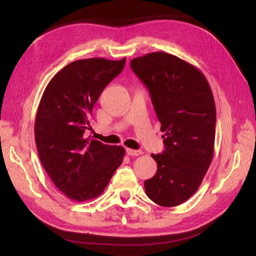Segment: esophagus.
<instances>
[{"label":"esophagus","mask_w":256,"mask_h":256,"mask_svg":"<svg viewBox=\"0 0 256 256\" xmlns=\"http://www.w3.org/2000/svg\"><path fill=\"white\" fill-rule=\"evenodd\" d=\"M126 152L128 156H140V154H142L141 150H131V148H127Z\"/></svg>","instance_id":"34e87169"}]
</instances>
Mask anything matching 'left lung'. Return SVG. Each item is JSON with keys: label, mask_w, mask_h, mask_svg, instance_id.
Listing matches in <instances>:
<instances>
[{"label": "left lung", "mask_w": 256, "mask_h": 256, "mask_svg": "<svg viewBox=\"0 0 256 256\" xmlns=\"http://www.w3.org/2000/svg\"><path fill=\"white\" fill-rule=\"evenodd\" d=\"M150 90L164 134V150L152 154L157 173L144 182L152 202L174 207L194 194L212 164L216 106L203 72L180 58L152 52L130 62Z\"/></svg>", "instance_id": "8db88e82"}]
</instances>
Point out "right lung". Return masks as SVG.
<instances>
[{"mask_svg": "<svg viewBox=\"0 0 256 256\" xmlns=\"http://www.w3.org/2000/svg\"><path fill=\"white\" fill-rule=\"evenodd\" d=\"M125 63L126 58L74 60L53 76L38 106L34 131L42 164L76 202L102 194L125 156L122 146L85 136L94 104Z\"/></svg>", "mask_w": 256, "mask_h": 256, "instance_id": "obj_1", "label": "right lung"}]
</instances>
